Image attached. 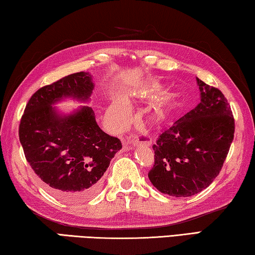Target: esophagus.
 Instances as JSON below:
<instances>
[{"mask_svg": "<svg viewBox=\"0 0 255 255\" xmlns=\"http://www.w3.org/2000/svg\"><path fill=\"white\" fill-rule=\"evenodd\" d=\"M126 145H131V146H133V147L144 145V146H148V147H149V146L152 145V140H150L148 137H141V138H139V137H133V138L128 137L126 139Z\"/></svg>", "mask_w": 255, "mask_h": 255, "instance_id": "obj_1", "label": "esophagus"}]
</instances>
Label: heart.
Returning <instances> with one entry per match:
<instances>
[{
  "mask_svg": "<svg viewBox=\"0 0 255 255\" xmlns=\"http://www.w3.org/2000/svg\"><path fill=\"white\" fill-rule=\"evenodd\" d=\"M108 115L114 120L116 125H118L119 127H125L130 123L132 118V112L130 107H129L124 100L117 99L111 103L108 108ZM165 117V112L162 108H155V109L150 112L149 115V122L152 124H158Z\"/></svg>",
  "mask_w": 255,
  "mask_h": 255,
  "instance_id": "1",
  "label": "heart"
}]
</instances>
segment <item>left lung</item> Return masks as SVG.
Segmentation results:
<instances>
[{
	"mask_svg": "<svg viewBox=\"0 0 255 255\" xmlns=\"http://www.w3.org/2000/svg\"><path fill=\"white\" fill-rule=\"evenodd\" d=\"M200 102L159 135L148 178L164 195L191 197L216 179L234 139V118L218 89L197 77Z\"/></svg>",
	"mask_w": 255,
	"mask_h": 255,
	"instance_id": "8db88e82",
	"label": "left lung"
}]
</instances>
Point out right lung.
I'll return each mask as SVG.
<instances>
[{
  "label": "right lung",
  "mask_w": 255,
  "mask_h": 255,
  "mask_svg": "<svg viewBox=\"0 0 255 255\" xmlns=\"http://www.w3.org/2000/svg\"><path fill=\"white\" fill-rule=\"evenodd\" d=\"M93 90L89 72L63 77L30 98L20 122V143L31 169L54 196L71 202L98 192L110 161L123 147L98 126L91 107L68 114L54 107L66 99L89 102Z\"/></svg>",
  "instance_id": "obj_1"
}]
</instances>
